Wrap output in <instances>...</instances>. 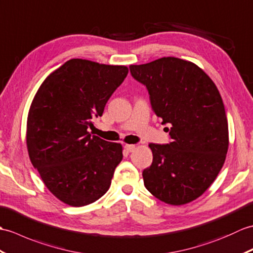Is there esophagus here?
<instances>
[{
	"label": "esophagus",
	"mask_w": 253,
	"mask_h": 253,
	"mask_svg": "<svg viewBox=\"0 0 253 253\" xmlns=\"http://www.w3.org/2000/svg\"><path fill=\"white\" fill-rule=\"evenodd\" d=\"M136 146L135 145H132V144H126L125 145V149L127 151V153H131L134 149H135Z\"/></svg>",
	"instance_id": "obj_1"
}]
</instances>
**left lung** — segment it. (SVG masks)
I'll list each match as a JSON object with an SVG mask.
<instances>
[{
    "mask_svg": "<svg viewBox=\"0 0 253 253\" xmlns=\"http://www.w3.org/2000/svg\"><path fill=\"white\" fill-rule=\"evenodd\" d=\"M134 79L148 89L172 142L149 144L153 164L143 171L145 187L168 205L200 197L214 182L228 150V123L220 92L192 61L162 57L131 65Z\"/></svg>",
    "mask_w": 253,
    "mask_h": 253,
    "instance_id": "8db88e82",
    "label": "left lung"
}]
</instances>
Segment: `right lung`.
I'll use <instances>...</instances> for the list:
<instances>
[{
    "label": "right lung",
    "mask_w": 253,
    "mask_h": 253,
    "mask_svg": "<svg viewBox=\"0 0 253 253\" xmlns=\"http://www.w3.org/2000/svg\"><path fill=\"white\" fill-rule=\"evenodd\" d=\"M127 72L126 66L74 58L49 74L33 97L28 154L44 185L66 205H89L110 187L122 145L92 136L88 127Z\"/></svg>",
    "instance_id": "add662e5"
}]
</instances>
